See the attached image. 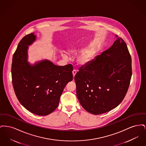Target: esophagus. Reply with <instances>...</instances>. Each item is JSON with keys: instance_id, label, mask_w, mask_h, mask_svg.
Returning a JSON list of instances; mask_svg holds the SVG:
<instances>
[{"instance_id": "34e87169", "label": "esophagus", "mask_w": 146, "mask_h": 146, "mask_svg": "<svg viewBox=\"0 0 146 146\" xmlns=\"http://www.w3.org/2000/svg\"><path fill=\"white\" fill-rule=\"evenodd\" d=\"M72 73H73V77H74V76H76V70H73V72H72Z\"/></svg>"}]
</instances>
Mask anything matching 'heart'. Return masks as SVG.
Listing matches in <instances>:
<instances>
[{
    "mask_svg": "<svg viewBox=\"0 0 146 146\" xmlns=\"http://www.w3.org/2000/svg\"><path fill=\"white\" fill-rule=\"evenodd\" d=\"M83 48L80 46H74L70 49V52L74 55H76L80 54L83 51ZM96 52V50L93 48L85 49L81 54L79 56L77 59V63L80 66H85L89 64L93 60ZM63 58L65 60H67L68 57L67 55L62 54Z\"/></svg>",
    "mask_w": 146,
    "mask_h": 146,
    "instance_id": "1",
    "label": "heart"
}]
</instances>
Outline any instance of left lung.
I'll use <instances>...</instances> for the list:
<instances>
[{
  "label": "left lung",
  "instance_id": "1",
  "mask_svg": "<svg viewBox=\"0 0 146 146\" xmlns=\"http://www.w3.org/2000/svg\"><path fill=\"white\" fill-rule=\"evenodd\" d=\"M115 37L113 45L80 67L74 76L78 99L84 108L93 114L117 107L129 86L131 56L124 40L116 35Z\"/></svg>",
  "mask_w": 146,
  "mask_h": 146
}]
</instances>
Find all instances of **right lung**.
<instances>
[{
  "label": "right lung",
  "mask_w": 146,
  "mask_h": 146,
  "mask_svg": "<svg viewBox=\"0 0 146 146\" xmlns=\"http://www.w3.org/2000/svg\"><path fill=\"white\" fill-rule=\"evenodd\" d=\"M34 33L19 42L13 58L12 82L19 102L38 115H46L58 107L66 84L73 80V66L54 64L49 60L28 62L29 46L35 42Z\"/></svg>",
  "instance_id": "obj_1"
}]
</instances>
